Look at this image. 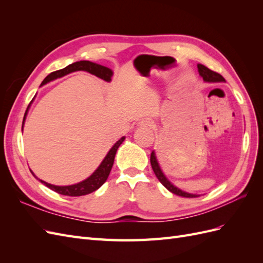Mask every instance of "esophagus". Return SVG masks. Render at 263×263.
I'll return each instance as SVG.
<instances>
[{
	"label": "esophagus",
	"instance_id": "1",
	"mask_svg": "<svg viewBox=\"0 0 263 263\" xmlns=\"http://www.w3.org/2000/svg\"><path fill=\"white\" fill-rule=\"evenodd\" d=\"M140 126H144V127H154V126H155V123H154L153 119L145 118V119H142V121L140 122Z\"/></svg>",
	"mask_w": 263,
	"mask_h": 263
}]
</instances>
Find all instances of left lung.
<instances>
[{"label":"left lung","mask_w":263,"mask_h":263,"mask_svg":"<svg viewBox=\"0 0 263 263\" xmlns=\"http://www.w3.org/2000/svg\"><path fill=\"white\" fill-rule=\"evenodd\" d=\"M197 68H198V72H200V74L203 77V80L206 81V82H222V81H225V79L222 78V76H220L217 72H215V71H212L208 67H205L203 65H197ZM150 163H151V166H153V170L156 174V177L158 178V180L160 181L161 184L165 189H168L170 192H172L173 194H177L179 196H183V197H196V196H198V195H195V194H190V193H186V192H183V191L179 190L178 187H176L173 184H171V183L168 181V179L164 177V174L162 173L160 166H159L154 151L151 153V156H150Z\"/></svg>","instance_id":"left-lung-1"}]
</instances>
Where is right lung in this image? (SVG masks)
Returning <instances> with one entry per match:
<instances>
[{
  "mask_svg": "<svg viewBox=\"0 0 263 263\" xmlns=\"http://www.w3.org/2000/svg\"><path fill=\"white\" fill-rule=\"evenodd\" d=\"M79 70L86 71V72H90V73H92L94 76H97V77L103 79V80H105L107 82L110 81V78H112V76H113V72H112V70H110V69H108V68H106L104 66L98 65V63H94V62H91V61H86V60H82V61H78V62H74V63H71V65H69L68 67L63 68L61 70L53 71V72H51L50 74H48L44 79V81L42 82V85L54 80V79L61 78V77L66 76V74H68L70 72H73V71H79ZM28 107H29V105H28ZM28 107H27V109H28ZM27 109H26V113H27ZM26 113H25V115H24L23 124H24V121H25ZM124 139H125V137L121 138L112 147V149L108 151V154L104 158V160L102 161V163L100 164L99 168L95 170V172L92 174L91 177H89L86 180H84V181H82L80 183H78V184L68 185V186L52 185V184H49V183L39 180L37 177H35V174L33 172H31V173H33V176L36 179H38L42 183H44V184L47 187H49L50 190L54 191V192H57V193H59L61 195L82 196V195L90 194V193L94 192V191H97L99 187H101L103 184H104L105 181L107 180L108 174H109L110 170H112V166H113V163H114L116 151H117L118 147L121 146L122 142L124 141Z\"/></svg>",
  "mask_w": 263,
  "mask_h": 263,
  "instance_id": "right-lung-1",
  "label": "right lung"
}]
</instances>
